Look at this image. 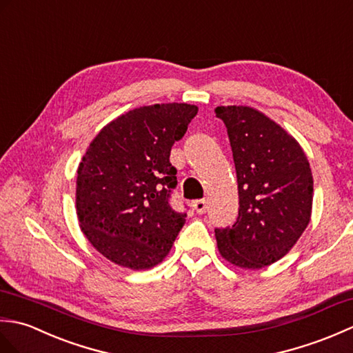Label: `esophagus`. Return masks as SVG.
Here are the masks:
<instances>
[{
  "instance_id": "obj_1",
  "label": "esophagus",
  "mask_w": 353,
  "mask_h": 353,
  "mask_svg": "<svg viewBox=\"0 0 353 353\" xmlns=\"http://www.w3.org/2000/svg\"><path fill=\"white\" fill-rule=\"evenodd\" d=\"M193 208H194V211H196L198 214H203L207 211V208H208V203H207L205 199H198V201L193 202Z\"/></svg>"
}]
</instances>
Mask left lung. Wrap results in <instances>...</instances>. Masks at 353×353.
Instances as JSON below:
<instances>
[{
    "label": "left lung",
    "instance_id": "obj_1",
    "mask_svg": "<svg viewBox=\"0 0 353 353\" xmlns=\"http://www.w3.org/2000/svg\"><path fill=\"white\" fill-rule=\"evenodd\" d=\"M228 132L239 184V216L216 228L219 252L243 269L283 258L307 228L312 175L302 148L278 123L250 107H217Z\"/></svg>",
    "mask_w": 353,
    "mask_h": 353
}]
</instances>
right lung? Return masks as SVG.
<instances>
[{
	"label": "right lung",
	"instance_id": "right-lung-1",
	"mask_svg": "<svg viewBox=\"0 0 353 353\" xmlns=\"http://www.w3.org/2000/svg\"><path fill=\"white\" fill-rule=\"evenodd\" d=\"M196 105L155 104L117 117L98 132L77 176V214L99 254L142 270L168 255L187 213L170 205L176 169L169 160Z\"/></svg>",
	"mask_w": 353,
	"mask_h": 353
}]
</instances>
